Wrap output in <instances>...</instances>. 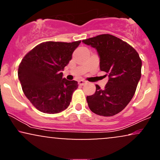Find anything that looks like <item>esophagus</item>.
<instances>
[{"label":"esophagus","instance_id":"34e87169","mask_svg":"<svg viewBox=\"0 0 160 160\" xmlns=\"http://www.w3.org/2000/svg\"><path fill=\"white\" fill-rule=\"evenodd\" d=\"M86 83V81H85V80H79V81H78V84H79V85H80V86L85 85Z\"/></svg>","mask_w":160,"mask_h":160}]
</instances>
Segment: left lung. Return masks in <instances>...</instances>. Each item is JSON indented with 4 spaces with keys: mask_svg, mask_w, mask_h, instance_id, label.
<instances>
[{
    "mask_svg": "<svg viewBox=\"0 0 160 160\" xmlns=\"http://www.w3.org/2000/svg\"><path fill=\"white\" fill-rule=\"evenodd\" d=\"M82 42L96 49L100 70L109 78L104 89L96 85L94 94L86 97L89 109L104 117L120 113L132 100L141 79V60L138 53L126 42L108 34Z\"/></svg>",
    "mask_w": 160,
    "mask_h": 160,
    "instance_id": "obj_1",
    "label": "left lung"
}]
</instances>
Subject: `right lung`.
<instances>
[{"label":"right lung","instance_id":"add662e5","mask_svg":"<svg viewBox=\"0 0 160 160\" xmlns=\"http://www.w3.org/2000/svg\"><path fill=\"white\" fill-rule=\"evenodd\" d=\"M80 42H43L22 58L18 77L24 94L38 111L53 114L69 106L78 84L62 78V71Z\"/></svg>","mask_w":160,"mask_h":160}]
</instances>
